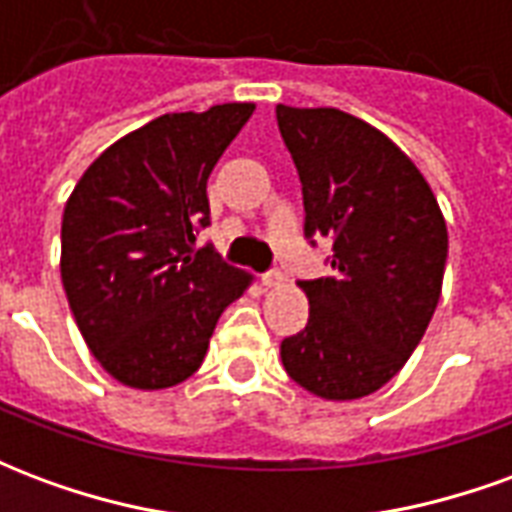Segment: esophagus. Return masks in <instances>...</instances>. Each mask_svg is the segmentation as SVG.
Wrapping results in <instances>:
<instances>
[{
  "instance_id": "obj_1",
  "label": "esophagus",
  "mask_w": 512,
  "mask_h": 512,
  "mask_svg": "<svg viewBox=\"0 0 512 512\" xmlns=\"http://www.w3.org/2000/svg\"><path fill=\"white\" fill-rule=\"evenodd\" d=\"M263 285H266V288H279V285H285V274H282L279 268H274V271L263 274Z\"/></svg>"
}]
</instances>
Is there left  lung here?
I'll return each instance as SVG.
<instances>
[{
    "label": "left lung",
    "mask_w": 512,
    "mask_h": 512,
    "mask_svg": "<svg viewBox=\"0 0 512 512\" xmlns=\"http://www.w3.org/2000/svg\"><path fill=\"white\" fill-rule=\"evenodd\" d=\"M277 123L299 169L304 235L334 241L332 277L299 282L310 321L282 340V365L326 400L373 395L433 318L447 224L414 161L365 120L279 104Z\"/></svg>",
    "instance_id": "1"
}]
</instances>
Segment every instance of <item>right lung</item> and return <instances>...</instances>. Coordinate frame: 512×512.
Segmentation results:
<instances>
[{"label":"right lung","mask_w":512,"mask_h":512,"mask_svg":"<svg viewBox=\"0 0 512 512\" xmlns=\"http://www.w3.org/2000/svg\"><path fill=\"white\" fill-rule=\"evenodd\" d=\"M255 104L150 120L87 167L62 213V285L106 373L167 389L197 373L216 321L252 277L213 246L208 178Z\"/></svg>","instance_id":"1"}]
</instances>
